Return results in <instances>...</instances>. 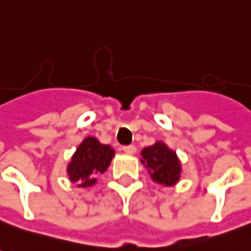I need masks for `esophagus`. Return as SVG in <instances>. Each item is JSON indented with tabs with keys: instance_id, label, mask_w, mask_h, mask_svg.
Segmentation results:
<instances>
[{
	"instance_id": "1",
	"label": "esophagus",
	"mask_w": 251,
	"mask_h": 251,
	"mask_svg": "<svg viewBox=\"0 0 251 251\" xmlns=\"http://www.w3.org/2000/svg\"><path fill=\"white\" fill-rule=\"evenodd\" d=\"M123 150H124V153H127V154H134L136 151V148L134 145H128V146H123Z\"/></svg>"
}]
</instances>
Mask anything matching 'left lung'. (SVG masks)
<instances>
[{
    "label": "left lung",
    "instance_id": "1",
    "mask_svg": "<svg viewBox=\"0 0 251 251\" xmlns=\"http://www.w3.org/2000/svg\"><path fill=\"white\" fill-rule=\"evenodd\" d=\"M142 162L153 181L162 186H174L180 179L181 165L174 150L164 142H155L142 150Z\"/></svg>",
    "mask_w": 251,
    "mask_h": 251
}]
</instances>
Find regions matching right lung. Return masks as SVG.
Returning a JSON list of instances; mask_svg holds the SVG:
<instances>
[{"instance_id": "add662e5", "label": "right lung", "mask_w": 251, "mask_h": 251, "mask_svg": "<svg viewBox=\"0 0 251 251\" xmlns=\"http://www.w3.org/2000/svg\"><path fill=\"white\" fill-rule=\"evenodd\" d=\"M115 157V150L109 145H102L94 136H87L77 146L75 154L67 167L71 181L79 187H90L97 183V174H103Z\"/></svg>"}]
</instances>
